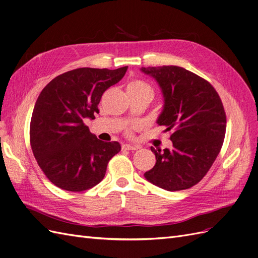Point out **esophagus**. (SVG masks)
I'll return each instance as SVG.
<instances>
[{
	"instance_id": "1",
	"label": "esophagus",
	"mask_w": 258,
	"mask_h": 258,
	"mask_svg": "<svg viewBox=\"0 0 258 258\" xmlns=\"http://www.w3.org/2000/svg\"><path fill=\"white\" fill-rule=\"evenodd\" d=\"M121 148H122V151H137L138 148H139V146H137V145H130V144H123L121 146Z\"/></svg>"
}]
</instances>
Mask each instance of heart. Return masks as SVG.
Masks as SVG:
<instances>
[{
	"mask_svg": "<svg viewBox=\"0 0 258 258\" xmlns=\"http://www.w3.org/2000/svg\"><path fill=\"white\" fill-rule=\"evenodd\" d=\"M127 92H129V93H147V95L153 97L152 86L142 80L131 81L127 86Z\"/></svg>",
	"mask_w": 258,
	"mask_h": 258,
	"instance_id": "1",
	"label": "heart"
}]
</instances>
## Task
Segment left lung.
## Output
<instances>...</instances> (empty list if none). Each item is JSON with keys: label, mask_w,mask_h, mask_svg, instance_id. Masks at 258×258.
<instances>
[{"label": "left lung", "mask_w": 258, "mask_h": 258, "mask_svg": "<svg viewBox=\"0 0 258 258\" xmlns=\"http://www.w3.org/2000/svg\"><path fill=\"white\" fill-rule=\"evenodd\" d=\"M158 82L165 97L157 123L171 131V150L151 147L156 165L144 173L169 191L190 188L212 167L224 143L226 113L217 91L208 81L176 67L142 68Z\"/></svg>", "instance_id": "obj_1"}]
</instances>
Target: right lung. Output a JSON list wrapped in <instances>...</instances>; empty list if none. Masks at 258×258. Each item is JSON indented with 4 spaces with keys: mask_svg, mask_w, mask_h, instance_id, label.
I'll return each mask as SVG.
<instances>
[{
    "mask_svg": "<svg viewBox=\"0 0 258 258\" xmlns=\"http://www.w3.org/2000/svg\"><path fill=\"white\" fill-rule=\"evenodd\" d=\"M127 69H75L54 77L38 96L30 144L44 174L59 188L77 192L96 186L108 161L120 152L118 142L101 141L84 120L95 118L103 92L118 83Z\"/></svg>",
    "mask_w": 258,
    "mask_h": 258,
    "instance_id": "1",
    "label": "right lung"
}]
</instances>
